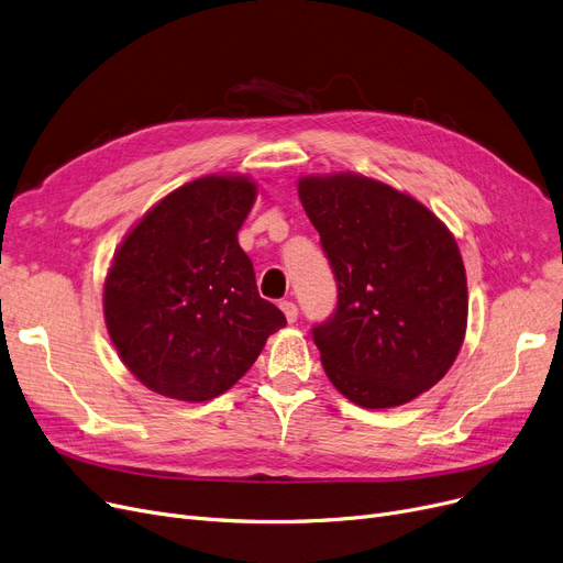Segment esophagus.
Segmentation results:
<instances>
[{"label": "esophagus", "instance_id": "1", "mask_svg": "<svg viewBox=\"0 0 563 563\" xmlns=\"http://www.w3.org/2000/svg\"><path fill=\"white\" fill-rule=\"evenodd\" d=\"M280 310L285 312V317H287V322H289V324H291V322H297V317H299V308H297V303L283 301V303H280Z\"/></svg>", "mask_w": 563, "mask_h": 563}]
</instances>
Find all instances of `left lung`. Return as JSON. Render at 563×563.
<instances>
[{
	"label": "left lung",
	"mask_w": 563,
	"mask_h": 563,
	"mask_svg": "<svg viewBox=\"0 0 563 563\" xmlns=\"http://www.w3.org/2000/svg\"><path fill=\"white\" fill-rule=\"evenodd\" d=\"M333 268L338 306L312 327L324 373L365 409L398 407L453 365L467 329V276L453 234L407 192L340 173L299 179Z\"/></svg>",
	"instance_id": "8db88e82"
}]
</instances>
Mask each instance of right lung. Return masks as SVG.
I'll return each instance as SVG.
<instances>
[{
    "instance_id": "1",
    "label": "right lung",
    "mask_w": 563,
    "mask_h": 563,
    "mask_svg": "<svg viewBox=\"0 0 563 563\" xmlns=\"http://www.w3.org/2000/svg\"><path fill=\"white\" fill-rule=\"evenodd\" d=\"M255 195L249 177L195 179L146 211L117 249L103 291L108 333L154 394L184 402L225 394L287 324L260 297L236 239Z\"/></svg>"
}]
</instances>
